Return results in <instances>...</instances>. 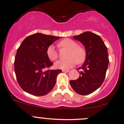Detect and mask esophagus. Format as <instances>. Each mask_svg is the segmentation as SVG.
I'll return each mask as SVG.
<instances>
[{"mask_svg": "<svg viewBox=\"0 0 124 124\" xmlns=\"http://www.w3.org/2000/svg\"><path fill=\"white\" fill-rule=\"evenodd\" d=\"M69 70H62V72H69Z\"/></svg>", "mask_w": 124, "mask_h": 124, "instance_id": "1", "label": "esophagus"}]
</instances>
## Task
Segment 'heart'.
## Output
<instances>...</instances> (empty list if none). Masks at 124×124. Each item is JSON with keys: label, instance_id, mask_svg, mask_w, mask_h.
<instances>
[{"label": "heart", "instance_id": "heart-1", "mask_svg": "<svg viewBox=\"0 0 124 124\" xmlns=\"http://www.w3.org/2000/svg\"><path fill=\"white\" fill-rule=\"evenodd\" d=\"M61 47L68 49L65 60H59L54 63V67L59 70H68L75 66L77 63H83L86 58V52L84 48L78 46V44L70 39H65L59 43ZM47 55L51 61H55L58 58V51L54 45L49 46L47 49Z\"/></svg>", "mask_w": 124, "mask_h": 124}]
</instances>
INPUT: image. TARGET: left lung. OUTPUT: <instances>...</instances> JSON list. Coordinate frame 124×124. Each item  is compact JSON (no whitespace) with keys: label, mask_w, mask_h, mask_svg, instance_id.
I'll return each mask as SVG.
<instances>
[{"label":"left lung","mask_w":124,"mask_h":124,"mask_svg":"<svg viewBox=\"0 0 124 124\" xmlns=\"http://www.w3.org/2000/svg\"><path fill=\"white\" fill-rule=\"evenodd\" d=\"M74 39L80 41L85 49L86 58L79 78L71 80L70 84L77 93L87 95L96 91L102 84L109 64L108 49L98 35L86 31Z\"/></svg>","instance_id":"left-lung-1"}]
</instances>
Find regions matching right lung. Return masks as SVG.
I'll list each match as a JSON object with an SVG mask.
<instances>
[{
  "label": "right lung",
  "mask_w": 124,
  "mask_h": 124,
  "mask_svg": "<svg viewBox=\"0 0 124 124\" xmlns=\"http://www.w3.org/2000/svg\"><path fill=\"white\" fill-rule=\"evenodd\" d=\"M61 37L35 33L28 36L16 52L14 68L22 89L36 96L46 95L53 89L61 70H46L53 65L47 49Z\"/></svg>",
  "instance_id": "add662e5"
}]
</instances>
